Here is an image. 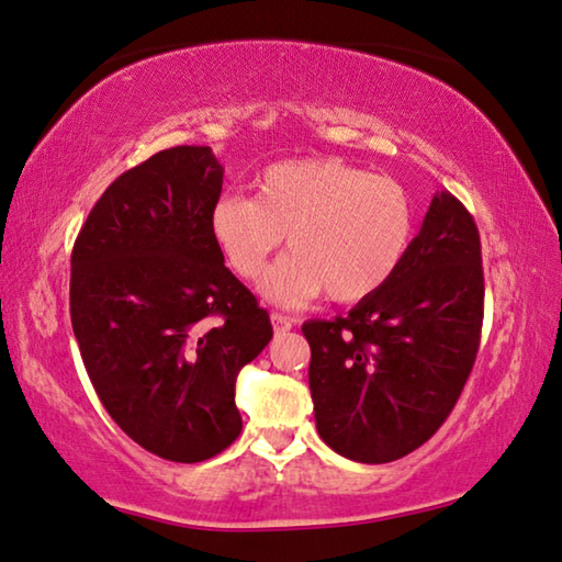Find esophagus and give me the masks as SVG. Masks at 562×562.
Instances as JSON below:
<instances>
[{
  "instance_id": "1",
  "label": "esophagus",
  "mask_w": 562,
  "mask_h": 562,
  "mask_svg": "<svg viewBox=\"0 0 562 562\" xmlns=\"http://www.w3.org/2000/svg\"><path fill=\"white\" fill-rule=\"evenodd\" d=\"M270 322H272L274 335H284V331H290V329H292V319H290V317H284V315H280V312H272V315H270Z\"/></svg>"
}]
</instances>
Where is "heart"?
<instances>
[{
	"label": "heart",
	"mask_w": 562,
	"mask_h": 562,
	"mask_svg": "<svg viewBox=\"0 0 562 562\" xmlns=\"http://www.w3.org/2000/svg\"><path fill=\"white\" fill-rule=\"evenodd\" d=\"M255 198L211 207V235L243 280L260 278L288 233L292 252L260 282L280 307L372 297L402 268L414 240V205L402 183L341 158L282 160L255 180Z\"/></svg>",
	"instance_id": "heart-1"
}]
</instances>
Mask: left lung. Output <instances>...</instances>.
<instances>
[{
  "label": "left lung",
  "mask_w": 562,
  "mask_h": 562,
  "mask_svg": "<svg viewBox=\"0 0 562 562\" xmlns=\"http://www.w3.org/2000/svg\"><path fill=\"white\" fill-rule=\"evenodd\" d=\"M481 237L449 190L434 195L402 268L347 317L310 319V392L331 451L389 463L439 431L481 341Z\"/></svg>",
  "instance_id": "left-lung-1"
}]
</instances>
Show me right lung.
Masks as SVG:
<instances>
[{"mask_svg":"<svg viewBox=\"0 0 562 562\" xmlns=\"http://www.w3.org/2000/svg\"><path fill=\"white\" fill-rule=\"evenodd\" d=\"M221 190L211 146L160 150L113 180L71 252V327L101 404L178 463L237 439L235 379L272 339L211 235Z\"/></svg>","mask_w":562,"mask_h":562,"instance_id":"1","label":"right lung"}]
</instances>
